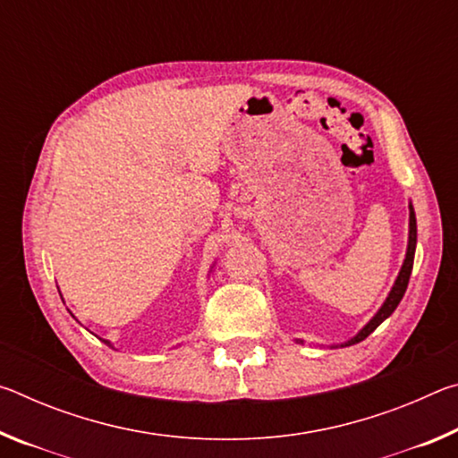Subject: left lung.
I'll list each match as a JSON object with an SVG mask.
<instances>
[{
    "label": "left lung",
    "instance_id": "obj_1",
    "mask_svg": "<svg viewBox=\"0 0 458 458\" xmlns=\"http://www.w3.org/2000/svg\"><path fill=\"white\" fill-rule=\"evenodd\" d=\"M410 208V222H408V248H406V257L404 262H402V268L396 276V281L392 284V291L387 293L386 301L382 303V307L377 309V313L371 317V319L363 325V327L355 333L352 339L344 341V344L339 345H331V347H350L353 344H360V341L366 339L369 333H374V329L377 325H382L387 317H390L394 311H396V307L400 305L402 297H404V293L408 289V281H410V275H412V267H414V252H416V214H414V208L412 204L408 206ZM297 344H303V341L297 339Z\"/></svg>",
    "mask_w": 458,
    "mask_h": 458
}]
</instances>
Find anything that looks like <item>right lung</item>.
<instances>
[{"label": "right lung", "mask_w": 458, "mask_h": 458, "mask_svg": "<svg viewBox=\"0 0 458 458\" xmlns=\"http://www.w3.org/2000/svg\"><path fill=\"white\" fill-rule=\"evenodd\" d=\"M103 341H105V344H106V345H111V347H113V344H111V341H106V339H103Z\"/></svg>", "instance_id": "right-lung-1"}]
</instances>
